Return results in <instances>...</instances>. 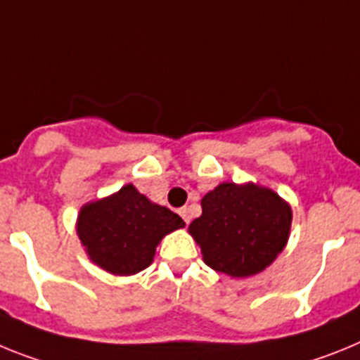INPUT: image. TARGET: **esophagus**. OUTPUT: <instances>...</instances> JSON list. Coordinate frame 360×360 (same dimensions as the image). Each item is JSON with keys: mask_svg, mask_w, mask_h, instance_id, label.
<instances>
[{"mask_svg": "<svg viewBox=\"0 0 360 360\" xmlns=\"http://www.w3.org/2000/svg\"><path fill=\"white\" fill-rule=\"evenodd\" d=\"M179 215L184 219V223H186V224L190 223V210H188V208H186V206H184V208H181Z\"/></svg>", "mask_w": 360, "mask_h": 360, "instance_id": "obj_1", "label": "esophagus"}]
</instances>
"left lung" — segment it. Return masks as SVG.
Listing matches in <instances>:
<instances>
[{
    "instance_id": "left-lung-1",
    "label": "left lung",
    "mask_w": 360,
    "mask_h": 360,
    "mask_svg": "<svg viewBox=\"0 0 360 360\" xmlns=\"http://www.w3.org/2000/svg\"><path fill=\"white\" fill-rule=\"evenodd\" d=\"M201 208L188 233L205 264L233 279L266 270L290 239L292 206L262 184L221 183L201 199Z\"/></svg>"
}]
</instances>
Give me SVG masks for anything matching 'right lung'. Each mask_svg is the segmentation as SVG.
<instances>
[{"instance_id":"right-lung-1","label":"right lung","mask_w":360,"mask_h":360,"mask_svg":"<svg viewBox=\"0 0 360 360\" xmlns=\"http://www.w3.org/2000/svg\"><path fill=\"white\" fill-rule=\"evenodd\" d=\"M183 226L179 215L150 201L132 183L85 202L76 221L77 237L90 261L121 277L148 268L162 237Z\"/></svg>"}]
</instances>
